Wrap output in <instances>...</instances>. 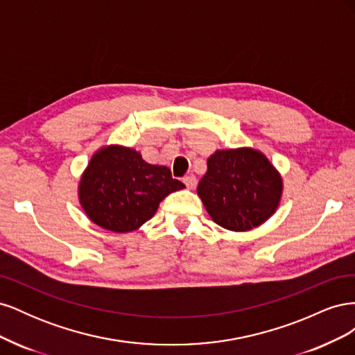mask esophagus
Returning <instances> with one entry per match:
<instances>
[{
  "mask_svg": "<svg viewBox=\"0 0 355 355\" xmlns=\"http://www.w3.org/2000/svg\"><path fill=\"white\" fill-rule=\"evenodd\" d=\"M184 184L187 185V188L189 189H194L197 185V178L194 175H188L184 178Z\"/></svg>",
  "mask_w": 355,
  "mask_h": 355,
  "instance_id": "obj_1",
  "label": "esophagus"
}]
</instances>
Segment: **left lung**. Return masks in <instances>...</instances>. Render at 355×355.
<instances>
[{
    "mask_svg": "<svg viewBox=\"0 0 355 355\" xmlns=\"http://www.w3.org/2000/svg\"><path fill=\"white\" fill-rule=\"evenodd\" d=\"M197 194L213 222L245 232L266 222L280 206L283 178L254 148L218 149L207 159Z\"/></svg>",
    "mask_w": 355,
    "mask_h": 355,
    "instance_id": "1",
    "label": "left lung"
}]
</instances>
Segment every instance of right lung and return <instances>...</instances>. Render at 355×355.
Wrapping results in <instances>:
<instances>
[{"mask_svg":"<svg viewBox=\"0 0 355 355\" xmlns=\"http://www.w3.org/2000/svg\"><path fill=\"white\" fill-rule=\"evenodd\" d=\"M185 188L166 166L148 164L142 154L123 145H105L83 171L78 200L87 218L112 232L142 227L168 194Z\"/></svg>","mask_w":355,"mask_h":355,"instance_id":"obj_1","label":"right lung"}]
</instances>
